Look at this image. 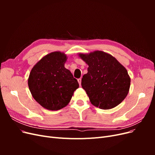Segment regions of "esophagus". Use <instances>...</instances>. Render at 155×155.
<instances>
[{
    "label": "esophagus",
    "instance_id": "esophagus-1",
    "mask_svg": "<svg viewBox=\"0 0 155 155\" xmlns=\"http://www.w3.org/2000/svg\"><path fill=\"white\" fill-rule=\"evenodd\" d=\"M78 83H79V86H81V78H80V79H78Z\"/></svg>",
    "mask_w": 155,
    "mask_h": 155
}]
</instances>
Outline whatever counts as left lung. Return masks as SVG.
Wrapping results in <instances>:
<instances>
[{"mask_svg":"<svg viewBox=\"0 0 155 155\" xmlns=\"http://www.w3.org/2000/svg\"><path fill=\"white\" fill-rule=\"evenodd\" d=\"M78 55L88 65L81 86L91 104L104 110L121 104L127 96L130 85L127 69L112 55L103 51L79 53Z\"/></svg>","mask_w":155,"mask_h":155,"instance_id":"8db88e82","label":"left lung"}]
</instances>
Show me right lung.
<instances>
[{"label":"right lung","mask_w":155,"mask_h":155,"mask_svg":"<svg viewBox=\"0 0 155 155\" xmlns=\"http://www.w3.org/2000/svg\"><path fill=\"white\" fill-rule=\"evenodd\" d=\"M67 56L56 51L45 55L31 70L28 84L35 100L45 109L58 110L66 107L79 87L76 79L64 67Z\"/></svg>","instance_id":"obj_1"}]
</instances>
